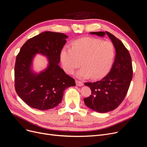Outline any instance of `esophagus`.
<instances>
[{
  "mask_svg": "<svg viewBox=\"0 0 147 147\" xmlns=\"http://www.w3.org/2000/svg\"><path fill=\"white\" fill-rule=\"evenodd\" d=\"M76 85L78 86H82L84 85L83 82H81V81H79V80H76Z\"/></svg>",
  "mask_w": 147,
  "mask_h": 147,
  "instance_id": "esophagus-1",
  "label": "esophagus"
}]
</instances>
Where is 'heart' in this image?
<instances>
[{
    "label": "heart",
    "mask_w": 147,
    "mask_h": 147,
    "mask_svg": "<svg viewBox=\"0 0 147 147\" xmlns=\"http://www.w3.org/2000/svg\"><path fill=\"white\" fill-rule=\"evenodd\" d=\"M115 57L113 43L98 38L84 37L74 41L72 48L63 47L60 54L63 69L73 74L81 65L76 75L80 79L103 78L112 67Z\"/></svg>",
    "instance_id": "1"
}]
</instances>
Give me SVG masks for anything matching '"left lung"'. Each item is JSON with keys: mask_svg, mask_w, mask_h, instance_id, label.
Instances as JSON below:
<instances>
[{"mask_svg": "<svg viewBox=\"0 0 147 147\" xmlns=\"http://www.w3.org/2000/svg\"><path fill=\"white\" fill-rule=\"evenodd\" d=\"M90 34L101 37L107 34L115 49V58L110 72L101 80L85 83L91 90L90 96L84 98L86 106L94 111L106 113L118 107L129 90L133 77L131 58L123 43L112 34L107 31Z\"/></svg>", "mask_w": 147, "mask_h": 147, "instance_id": "obj_1", "label": "left lung"}]
</instances>
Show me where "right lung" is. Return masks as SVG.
<instances>
[{
  "label": "right lung",
  "instance_id": "right-lung-1",
  "mask_svg": "<svg viewBox=\"0 0 147 147\" xmlns=\"http://www.w3.org/2000/svg\"><path fill=\"white\" fill-rule=\"evenodd\" d=\"M68 36L46 31L30 38L16 57L15 89L21 99L30 107L41 111L53 109L62 101L63 91L76 85L75 80L59 66L61 50ZM48 59V66L39 74L31 69L35 54Z\"/></svg>",
  "mask_w": 147,
  "mask_h": 147
}]
</instances>
